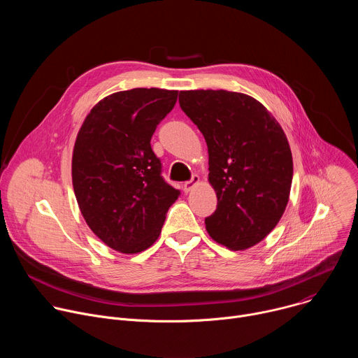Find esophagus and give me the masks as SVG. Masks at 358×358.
<instances>
[{"label":"esophagus","instance_id":"obj_1","mask_svg":"<svg viewBox=\"0 0 358 358\" xmlns=\"http://www.w3.org/2000/svg\"><path fill=\"white\" fill-rule=\"evenodd\" d=\"M198 182H199V177H198V176H192L189 181H185V182L182 184V189H184V192H189V191H191V189H192Z\"/></svg>","mask_w":358,"mask_h":358}]
</instances>
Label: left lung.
I'll list each match as a JSON object with an SVG mask.
<instances>
[{"instance_id": "1", "label": "left lung", "mask_w": 358, "mask_h": 358, "mask_svg": "<svg viewBox=\"0 0 358 358\" xmlns=\"http://www.w3.org/2000/svg\"><path fill=\"white\" fill-rule=\"evenodd\" d=\"M178 101L208 145V180L218 199L206 218L210 236L232 250L257 245L289 201L293 162L282 127L243 93L182 90Z\"/></svg>"}]
</instances>
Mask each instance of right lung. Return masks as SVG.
<instances>
[{
    "label": "right lung",
    "instance_id": "right-lung-1",
    "mask_svg": "<svg viewBox=\"0 0 358 358\" xmlns=\"http://www.w3.org/2000/svg\"><path fill=\"white\" fill-rule=\"evenodd\" d=\"M177 96L157 87L113 93L90 110L78 133L72 182L80 213L97 238L123 253L156 242L180 195L163 178L150 144Z\"/></svg>",
    "mask_w": 358,
    "mask_h": 358
}]
</instances>
